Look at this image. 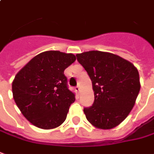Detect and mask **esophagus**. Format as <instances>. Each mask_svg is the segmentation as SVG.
<instances>
[{"label":"esophagus","mask_w":154,"mask_h":154,"mask_svg":"<svg viewBox=\"0 0 154 154\" xmlns=\"http://www.w3.org/2000/svg\"><path fill=\"white\" fill-rule=\"evenodd\" d=\"M75 91L77 92V94H79V93H80V92H81V88H79V87H77V88H75Z\"/></svg>","instance_id":"1"}]
</instances>
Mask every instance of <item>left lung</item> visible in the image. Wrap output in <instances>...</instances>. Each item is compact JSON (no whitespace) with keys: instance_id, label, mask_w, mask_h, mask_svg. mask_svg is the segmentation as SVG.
<instances>
[{"instance_id":"8db88e82","label":"left lung","mask_w":154,"mask_h":154,"mask_svg":"<svg viewBox=\"0 0 154 154\" xmlns=\"http://www.w3.org/2000/svg\"><path fill=\"white\" fill-rule=\"evenodd\" d=\"M92 80L94 103L83 111L88 121L100 129H111L125 119L140 91L138 71L118 55L100 51L77 54Z\"/></svg>"}]
</instances>
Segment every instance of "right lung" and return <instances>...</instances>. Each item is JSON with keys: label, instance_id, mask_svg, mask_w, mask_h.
Here are the masks:
<instances>
[{"label": "right lung", "instance_id": "obj_1", "mask_svg": "<svg viewBox=\"0 0 154 154\" xmlns=\"http://www.w3.org/2000/svg\"><path fill=\"white\" fill-rule=\"evenodd\" d=\"M75 61L72 53L47 51L36 55L17 72L12 82L13 98L32 124L52 129L66 120L75 95L67 88L64 71Z\"/></svg>", "mask_w": 154, "mask_h": 154}]
</instances>
